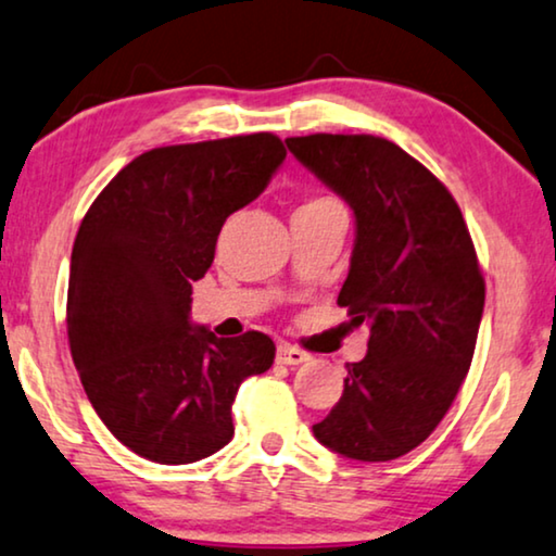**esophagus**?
<instances>
[{
	"label": "esophagus",
	"instance_id": "obj_1",
	"mask_svg": "<svg viewBox=\"0 0 556 556\" xmlns=\"http://www.w3.org/2000/svg\"><path fill=\"white\" fill-rule=\"evenodd\" d=\"M276 359H278V364H303V362L308 359V354L303 352V349H299V346L280 344Z\"/></svg>",
	"mask_w": 556,
	"mask_h": 556
}]
</instances>
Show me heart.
<instances>
[{
	"instance_id": "obj_1",
	"label": "heart",
	"mask_w": 556,
	"mask_h": 556,
	"mask_svg": "<svg viewBox=\"0 0 556 556\" xmlns=\"http://www.w3.org/2000/svg\"><path fill=\"white\" fill-rule=\"evenodd\" d=\"M331 200H326V197H316V200H308L306 204H301V207H314V204H329Z\"/></svg>"
}]
</instances>
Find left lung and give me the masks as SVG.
Listing matches in <instances>:
<instances>
[{"instance_id": "obj_1", "label": "left lung", "mask_w": 556, "mask_h": 556, "mask_svg": "<svg viewBox=\"0 0 556 556\" xmlns=\"http://www.w3.org/2000/svg\"><path fill=\"white\" fill-rule=\"evenodd\" d=\"M286 143L354 210L337 303L369 324L367 356L346 364L341 400L314 435L344 458L394 460L428 440L470 369L485 301L473 240L443 181L397 143L369 134Z\"/></svg>"}]
</instances>
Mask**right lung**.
Wrapping results in <instances>:
<instances>
[{
	"mask_svg": "<svg viewBox=\"0 0 556 556\" xmlns=\"http://www.w3.org/2000/svg\"><path fill=\"white\" fill-rule=\"evenodd\" d=\"M283 159L273 134L151 149L83 217L67 341L90 405L141 458L185 466L225 447L242 379L276 359L270 337L217 339L189 321V303L225 219L268 187Z\"/></svg>",
	"mask_w": 556,
	"mask_h": 556,
	"instance_id": "obj_1",
	"label": "right lung"
}]
</instances>
